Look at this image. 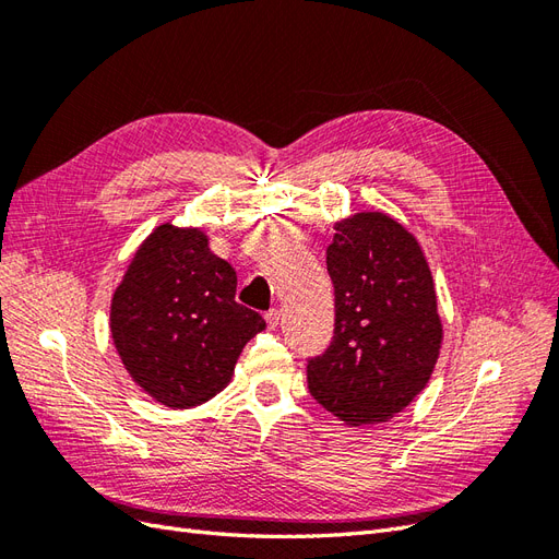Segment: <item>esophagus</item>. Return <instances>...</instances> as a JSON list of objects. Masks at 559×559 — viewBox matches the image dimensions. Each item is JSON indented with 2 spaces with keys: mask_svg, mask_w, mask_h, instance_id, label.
Listing matches in <instances>:
<instances>
[{
  "mask_svg": "<svg viewBox=\"0 0 559 559\" xmlns=\"http://www.w3.org/2000/svg\"><path fill=\"white\" fill-rule=\"evenodd\" d=\"M265 321H267V329H277L280 326V310H267Z\"/></svg>",
  "mask_w": 559,
  "mask_h": 559,
  "instance_id": "34e87169",
  "label": "esophagus"
}]
</instances>
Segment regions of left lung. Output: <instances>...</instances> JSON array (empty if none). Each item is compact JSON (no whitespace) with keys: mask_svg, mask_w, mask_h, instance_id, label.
I'll list each match as a JSON object with an SVG mask.
<instances>
[{"mask_svg":"<svg viewBox=\"0 0 559 559\" xmlns=\"http://www.w3.org/2000/svg\"><path fill=\"white\" fill-rule=\"evenodd\" d=\"M333 228L335 329L308 361V386L345 425H378L427 386L441 354L433 277L415 235L392 216L359 212Z\"/></svg>","mask_w":559,"mask_h":559,"instance_id":"obj_1","label":"left lung"}]
</instances>
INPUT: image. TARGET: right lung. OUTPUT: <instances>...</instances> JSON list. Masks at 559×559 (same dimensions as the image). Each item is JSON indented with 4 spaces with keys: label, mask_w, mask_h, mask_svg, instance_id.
Segmentation results:
<instances>
[{
    "label": "right lung",
    "mask_w": 559,
    "mask_h": 559,
    "mask_svg": "<svg viewBox=\"0 0 559 559\" xmlns=\"http://www.w3.org/2000/svg\"><path fill=\"white\" fill-rule=\"evenodd\" d=\"M238 275L200 228L158 226L111 298L109 329L130 378L167 408H193L230 382L265 321L235 300Z\"/></svg>",
    "instance_id": "add662e5"
}]
</instances>
